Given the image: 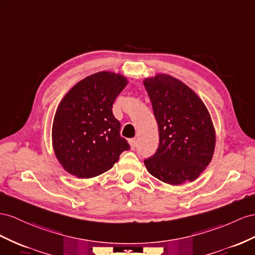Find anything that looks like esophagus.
Here are the masks:
<instances>
[{
  "instance_id": "esophagus-1",
  "label": "esophagus",
  "mask_w": 255,
  "mask_h": 255,
  "mask_svg": "<svg viewBox=\"0 0 255 255\" xmlns=\"http://www.w3.org/2000/svg\"><path fill=\"white\" fill-rule=\"evenodd\" d=\"M129 144H130V147H131L132 149H134L135 148V146H136V140H135V138H132V139H129Z\"/></svg>"
}]
</instances>
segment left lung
<instances>
[{
    "label": "left lung",
    "instance_id": "obj_1",
    "mask_svg": "<svg viewBox=\"0 0 255 255\" xmlns=\"http://www.w3.org/2000/svg\"><path fill=\"white\" fill-rule=\"evenodd\" d=\"M158 125L159 144L144 159L153 177L171 185L194 181L211 161L215 145L212 122L200 98L185 84L165 74L143 82Z\"/></svg>",
    "mask_w": 255,
    "mask_h": 255
}]
</instances>
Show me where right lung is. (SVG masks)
Here are the masks:
<instances>
[{
	"label": "right lung",
	"instance_id": "add662e5",
	"mask_svg": "<svg viewBox=\"0 0 255 255\" xmlns=\"http://www.w3.org/2000/svg\"><path fill=\"white\" fill-rule=\"evenodd\" d=\"M126 85L120 74L99 72L77 83L60 102L53 124V144L58 160L71 174L94 178L112 168L130 148L112 112Z\"/></svg>",
	"mask_w": 255,
	"mask_h": 255
}]
</instances>
